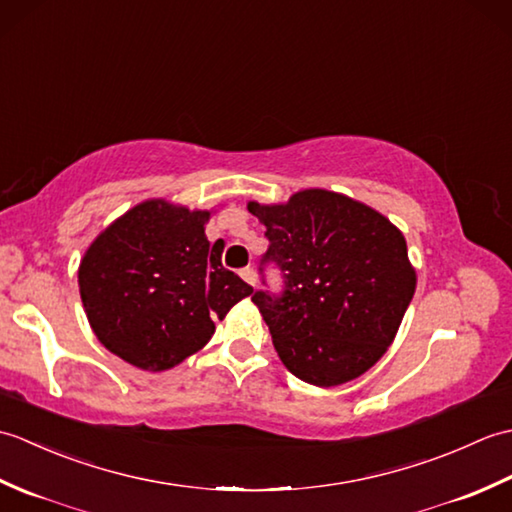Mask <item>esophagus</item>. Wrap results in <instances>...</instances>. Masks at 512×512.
<instances>
[{
    "instance_id": "34e87169",
    "label": "esophagus",
    "mask_w": 512,
    "mask_h": 512,
    "mask_svg": "<svg viewBox=\"0 0 512 512\" xmlns=\"http://www.w3.org/2000/svg\"><path fill=\"white\" fill-rule=\"evenodd\" d=\"M239 275H242V279L246 281L248 286H255L257 284V277H255V270L253 268H244Z\"/></svg>"
}]
</instances>
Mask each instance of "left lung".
<instances>
[{"label":"left lung","mask_w":512,"mask_h":512,"mask_svg":"<svg viewBox=\"0 0 512 512\" xmlns=\"http://www.w3.org/2000/svg\"><path fill=\"white\" fill-rule=\"evenodd\" d=\"M248 211L266 226V259L286 279L281 297H253L281 363L317 387L365 374L394 343L416 292L400 228L328 189H303L279 204L253 200Z\"/></svg>","instance_id":"8db88e82"}]
</instances>
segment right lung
I'll use <instances>...</instances> for the list:
<instances>
[{"label": "right lung", "instance_id": "1", "mask_svg": "<svg viewBox=\"0 0 512 512\" xmlns=\"http://www.w3.org/2000/svg\"><path fill=\"white\" fill-rule=\"evenodd\" d=\"M213 209L165 198L132 206L105 226L79 264L90 328L107 350L145 372H165L200 352L237 301L253 295L222 268V244H209Z\"/></svg>", "mask_w": 512, "mask_h": 512}]
</instances>
